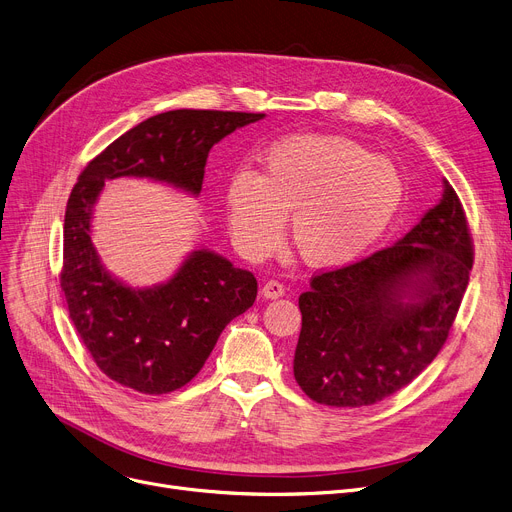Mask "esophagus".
Masks as SVG:
<instances>
[{
	"label": "esophagus",
	"mask_w": 512,
	"mask_h": 512,
	"mask_svg": "<svg viewBox=\"0 0 512 512\" xmlns=\"http://www.w3.org/2000/svg\"><path fill=\"white\" fill-rule=\"evenodd\" d=\"M262 295H264L266 299H277V297H283V295H285V285H283L281 281L270 279V281H266V283H264V287H262Z\"/></svg>",
	"instance_id": "esophagus-1"
}]
</instances>
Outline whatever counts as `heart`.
<instances>
[{
    "label": "heart",
    "mask_w": 512,
    "mask_h": 512,
    "mask_svg": "<svg viewBox=\"0 0 512 512\" xmlns=\"http://www.w3.org/2000/svg\"><path fill=\"white\" fill-rule=\"evenodd\" d=\"M403 182L395 165L341 136H291L270 146L260 173L227 186L235 246L248 258L273 252L291 215V242L310 266L362 256L395 219Z\"/></svg>",
    "instance_id": "b5f03b06"
}]
</instances>
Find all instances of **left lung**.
I'll list each match as a JSON object with an SVG mask.
<instances>
[{
  "instance_id": "left-lung-1",
  "label": "left lung",
  "mask_w": 512,
  "mask_h": 512,
  "mask_svg": "<svg viewBox=\"0 0 512 512\" xmlns=\"http://www.w3.org/2000/svg\"><path fill=\"white\" fill-rule=\"evenodd\" d=\"M471 266L465 210L444 182L442 200L395 246L322 270L299 295V388L320 405L364 407L407 386L446 343Z\"/></svg>"
}]
</instances>
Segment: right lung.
<instances>
[{
	"label": "right lung",
	"instance_id": "obj_1",
	"mask_svg": "<svg viewBox=\"0 0 512 512\" xmlns=\"http://www.w3.org/2000/svg\"><path fill=\"white\" fill-rule=\"evenodd\" d=\"M264 113L175 109L111 142L78 175L64 221L59 285L78 337L97 368L144 395H167L204 366L223 328L252 308L258 283L227 258L192 252L171 281L132 289L103 268L90 213L107 179L150 177L200 194L210 148Z\"/></svg>",
	"mask_w": 512,
	"mask_h": 512
}]
</instances>
